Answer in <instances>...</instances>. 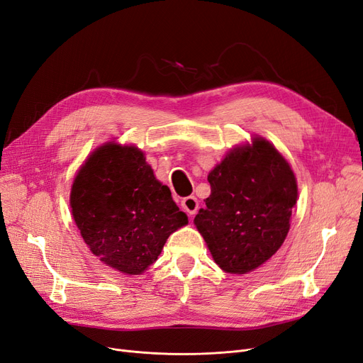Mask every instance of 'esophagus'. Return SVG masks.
Instances as JSON below:
<instances>
[{
    "label": "esophagus",
    "mask_w": 363,
    "mask_h": 363,
    "mask_svg": "<svg viewBox=\"0 0 363 363\" xmlns=\"http://www.w3.org/2000/svg\"><path fill=\"white\" fill-rule=\"evenodd\" d=\"M181 206L186 212L188 216H194L199 211V200L194 196H188V197L182 199Z\"/></svg>",
    "instance_id": "34e87169"
}]
</instances>
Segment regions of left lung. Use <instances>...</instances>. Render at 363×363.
<instances>
[{"label": "left lung", "instance_id": "8db88e82", "mask_svg": "<svg viewBox=\"0 0 363 363\" xmlns=\"http://www.w3.org/2000/svg\"><path fill=\"white\" fill-rule=\"evenodd\" d=\"M211 196L194 224L225 273L245 274L285 242L296 203L289 163L269 140L233 148L208 177Z\"/></svg>", "mask_w": 363, "mask_h": 363}]
</instances>
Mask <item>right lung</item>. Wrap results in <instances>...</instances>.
I'll return each mask as SVG.
<instances>
[{"label":"right lung","mask_w":363,"mask_h":363,"mask_svg":"<svg viewBox=\"0 0 363 363\" xmlns=\"http://www.w3.org/2000/svg\"><path fill=\"white\" fill-rule=\"evenodd\" d=\"M71 209L86 245L104 264L140 274L169 235L188 224L144 152L108 143L93 151L71 188Z\"/></svg>","instance_id":"obj_1"}]
</instances>
